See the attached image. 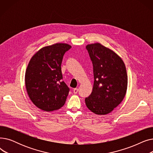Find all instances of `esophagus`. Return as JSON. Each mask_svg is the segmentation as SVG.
<instances>
[{"label": "esophagus", "instance_id": "1", "mask_svg": "<svg viewBox=\"0 0 153 153\" xmlns=\"http://www.w3.org/2000/svg\"><path fill=\"white\" fill-rule=\"evenodd\" d=\"M78 91H79V89H77V88H75V89H74V90H73L74 94H77V92H78Z\"/></svg>", "mask_w": 153, "mask_h": 153}]
</instances>
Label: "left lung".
I'll use <instances>...</instances> for the list:
<instances>
[{"instance_id":"obj_1","label":"left lung","mask_w":153,"mask_h":153,"mask_svg":"<svg viewBox=\"0 0 153 153\" xmlns=\"http://www.w3.org/2000/svg\"><path fill=\"white\" fill-rule=\"evenodd\" d=\"M93 64L94 82L85 99L87 107L96 115H105L122 102L127 90L128 76L122 59L99 43L86 46Z\"/></svg>"}]
</instances>
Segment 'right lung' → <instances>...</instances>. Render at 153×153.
<instances>
[{
	"label": "right lung",
	"instance_id": "1",
	"mask_svg": "<svg viewBox=\"0 0 153 153\" xmlns=\"http://www.w3.org/2000/svg\"><path fill=\"white\" fill-rule=\"evenodd\" d=\"M71 46L58 43L38 50L29 61L25 75L27 94L34 105L45 111L57 110L66 100L69 89L62 81L63 56Z\"/></svg>",
	"mask_w": 153,
	"mask_h": 153
}]
</instances>
